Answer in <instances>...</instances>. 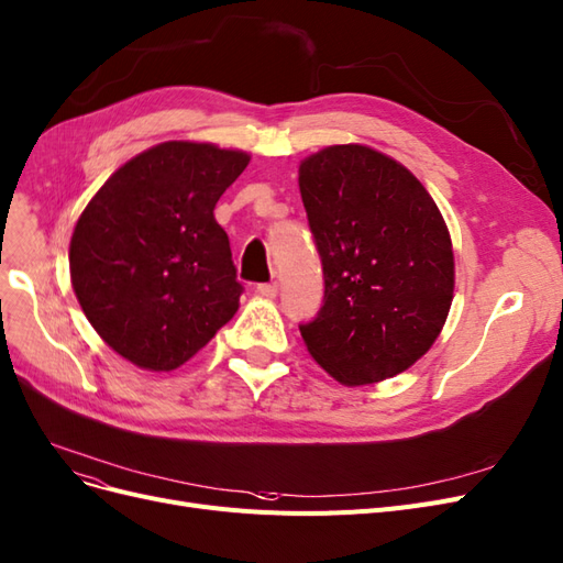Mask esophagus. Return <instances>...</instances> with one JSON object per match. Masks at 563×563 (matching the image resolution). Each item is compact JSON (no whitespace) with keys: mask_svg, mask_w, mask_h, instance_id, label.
Segmentation results:
<instances>
[{"mask_svg":"<svg viewBox=\"0 0 563 563\" xmlns=\"http://www.w3.org/2000/svg\"><path fill=\"white\" fill-rule=\"evenodd\" d=\"M256 290L261 298H275L279 294V286H277V282H269V284H258Z\"/></svg>","mask_w":563,"mask_h":563,"instance_id":"1","label":"esophagus"}]
</instances>
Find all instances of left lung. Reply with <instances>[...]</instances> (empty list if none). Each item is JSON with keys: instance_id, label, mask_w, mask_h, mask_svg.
Here are the masks:
<instances>
[{"instance_id": "obj_1", "label": "left lung", "mask_w": 563, "mask_h": 563, "mask_svg": "<svg viewBox=\"0 0 563 563\" xmlns=\"http://www.w3.org/2000/svg\"><path fill=\"white\" fill-rule=\"evenodd\" d=\"M300 196L323 265L307 352L344 386L384 382L438 340L454 298L448 223L415 174L363 144L307 156Z\"/></svg>"}]
</instances>
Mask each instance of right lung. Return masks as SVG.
<instances>
[{
	"label": "right lung",
	"instance_id": "1",
	"mask_svg": "<svg viewBox=\"0 0 563 563\" xmlns=\"http://www.w3.org/2000/svg\"><path fill=\"white\" fill-rule=\"evenodd\" d=\"M249 161L207 142H163L115 169L81 211L71 288L132 365L169 373L235 317L242 284L214 207Z\"/></svg>",
	"mask_w": 563,
	"mask_h": 563
}]
</instances>
